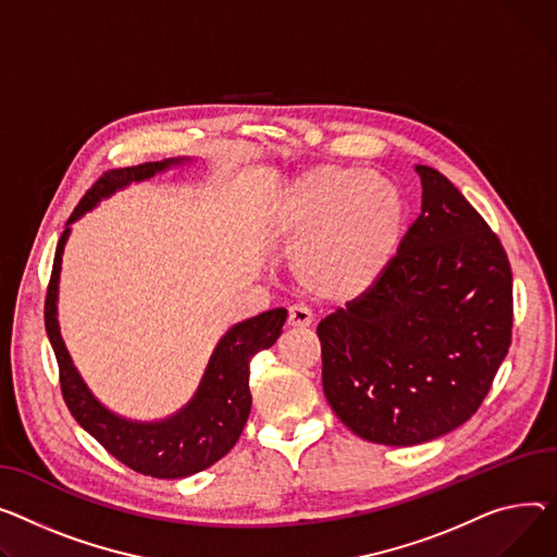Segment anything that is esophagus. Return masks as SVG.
<instances>
[{
	"instance_id": "1",
	"label": "esophagus",
	"mask_w": 557,
	"mask_h": 557,
	"mask_svg": "<svg viewBox=\"0 0 557 557\" xmlns=\"http://www.w3.org/2000/svg\"><path fill=\"white\" fill-rule=\"evenodd\" d=\"M288 324L295 326V329H305V326H311L313 324V313L309 307L305 305H293L288 309Z\"/></svg>"
}]
</instances>
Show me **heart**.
<instances>
[{"instance_id": "b5f03b06", "label": "heart", "mask_w": 557, "mask_h": 557, "mask_svg": "<svg viewBox=\"0 0 557 557\" xmlns=\"http://www.w3.org/2000/svg\"><path fill=\"white\" fill-rule=\"evenodd\" d=\"M400 224L394 183L345 165L293 178L275 210V228L295 250V273L326 298H349L372 284L396 250Z\"/></svg>"}]
</instances>
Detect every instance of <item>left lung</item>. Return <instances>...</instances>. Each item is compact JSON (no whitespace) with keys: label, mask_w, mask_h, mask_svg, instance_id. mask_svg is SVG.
<instances>
[{"label":"left lung","mask_w":557,"mask_h":557,"mask_svg":"<svg viewBox=\"0 0 557 557\" xmlns=\"http://www.w3.org/2000/svg\"><path fill=\"white\" fill-rule=\"evenodd\" d=\"M417 172L421 214L396 255L318 324L331 410L383 446H417L463 425L512 338V273L499 237L438 170Z\"/></svg>","instance_id":"8db88e82"}]
</instances>
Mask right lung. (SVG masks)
I'll return each mask as SVG.
<instances>
[{"label": "right lung", "instance_id": "1", "mask_svg": "<svg viewBox=\"0 0 557 557\" xmlns=\"http://www.w3.org/2000/svg\"><path fill=\"white\" fill-rule=\"evenodd\" d=\"M172 163L178 161L107 170L98 176L66 221V228L55 248L45 300V324L55 351L60 389L69 412L111 457H116L121 463L140 474L157 479L190 476L210 468L233 450L250 414V360L255 354L273 347L286 322V309H273L233 326L216 345L201 387L190 405L163 423H132L119 419L107 412L89 394L76 367L71 364L55 320L58 277L64 242L69 237V224L96 206L102 197H109L132 181L150 178Z\"/></svg>", "mask_w": 557, "mask_h": 557}]
</instances>
